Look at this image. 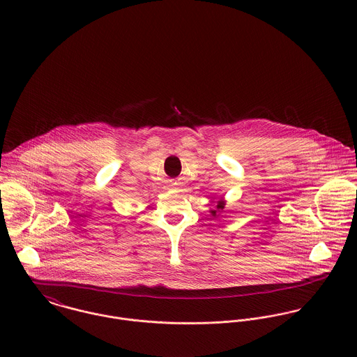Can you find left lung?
<instances>
[{"mask_svg": "<svg viewBox=\"0 0 357 357\" xmlns=\"http://www.w3.org/2000/svg\"><path fill=\"white\" fill-rule=\"evenodd\" d=\"M224 207H225V202H224L222 199H220V201L217 202L215 210H211V214H213V217H217V213H222Z\"/></svg>", "mask_w": 357, "mask_h": 357, "instance_id": "8db88e82", "label": "left lung"}]
</instances>
